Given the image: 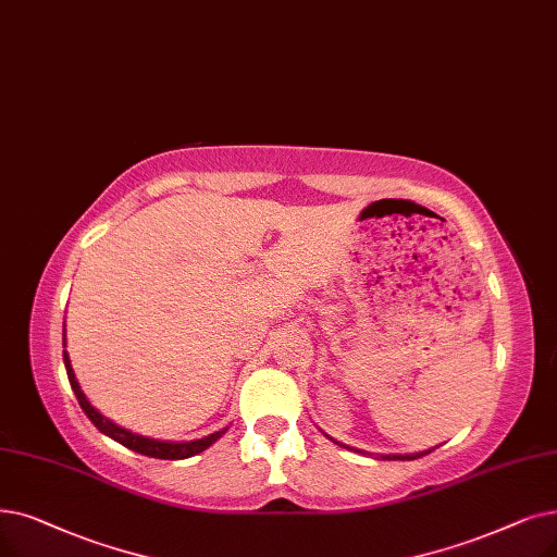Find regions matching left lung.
Instances as JSON below:
<instances>
[{"mask_svg": "<svg viewBox=\"0 0 557 557\" xmlns=\"http://www.w3.org/2000/svg\"><path fill=\"white\" fill-rule=\"evenodd\" d=\"M327 437V434H325ZM332 440V437H330ZM334 444H338V446H344V448H348V450H355V453H361V455H371V453H367V450H359V448H350V446H346V444H342V442H336V440H332ZM432 450V448H430ZM430 450H421V453H409V455H375L377 459H400V462H409V459H419V457H423V455H428Z\"/></svg>", "mask_w": 557, "mask_h": 557, "instance_id": "1", "label": "left lung"}]
</instances>
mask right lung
Masks as SVG:
<instances>
[{
    "label": "right lung",
    "instance_id": "right-lung-1",
    "mask_svg": "<svg viewBox=\"0 0 557 557\" xmlns=\"http://www.w3.org/2000/svg\"><path fill=\"white\" fill-rule=\"evenodd\" d=\"M63 346H65V327H63ZM63 364H65V371H67V380H70V386L72 392H75L82 409L86 412V417L92 421V425L98 428L102 434H107V437H111L113 442L123 444L125 448L134 450V453H140V455H148V457H157V459H186V457H193L198 455L202 450H207L211 444L219 442L223 434L230 430V428H223L219 432H211L207 434V437L202 440H193V442H161V440H150V437H143V434L138 432H132L123 425L113 423L111 419H107L102 412H98L95 409L86 394L82 392V386L75 377V371H72V364H70V355L67 350H63Z\"/></svg>",
    "mask_w": 557,
    "mask_h": 557
}]
</instances>
